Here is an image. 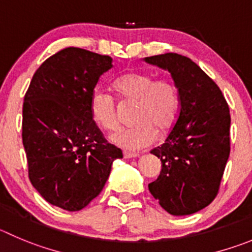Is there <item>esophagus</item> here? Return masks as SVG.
I'll return each mask as SVG.
<instances>
[{"label": "esophagus", "mask_w": 252, "mask_h": 252, "mask_svg": "<svg viewBox=\"0 0 252 252\" xmlns=\"http://www.w3.org/2000/svg\"><path fill=\"white\" fill-rule=\"evenodd\" d=\"M123 157L126 159H133V158H138L139 157V154H137V153H129V152H124L123 153Z\"/></svg>", "instance_id": "obj_1"}]
</instances>
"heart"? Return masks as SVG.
Masks as SVG:
<instances>
[{"label": "heart", "instance_id": "1", "mask_svg": "<svg viewBox=\"0 0 252 252\" xmlns=\"http://www.w3.org/2000/svg\"><path fill=\"white\" fill-rule=\"evenodd\" d=\"M126 104L135 103L131 119L135 123L110 135L114 144L126 150H140L155 142L158 131L165 134L179 117V91L171 79L155 78L149 72H129L113 84ZM93 119L102 128L113 130L119 126V108L112 94L95 89L91 98Z\"/></svg>", "mask_w": 252, "mask_h": 252}]
</instances>
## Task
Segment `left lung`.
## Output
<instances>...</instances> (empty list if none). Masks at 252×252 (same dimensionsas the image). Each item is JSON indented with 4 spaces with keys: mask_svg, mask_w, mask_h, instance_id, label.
Segmentation results:
<instances>
[{
    "mask_svg": "<svg viewBox=\"0 0 252 252\" xmlns=\"http://www.w3.org/2000/svg\"><path fill=\"white\" fill-rule=\"evenodd\" d=\"M144 61L170 73L180 98L179 117L165 143L150 152L160 159L161 171L148 188L169 214L190 215L218 195L230 155L229 105L190 58L165 53Z\"/></svg>",
    "mask_w": 252,
    "mask_h": 252,
    "instance_id": "1",
    "label": "left lung"
}]
</instances>
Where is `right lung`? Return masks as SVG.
Here are the masks:
<instances>
[{
  "label": "right lung",
  "instance_id": "obj_1",
  "mask_svg": "<svg viewBox=\"0 0 252 252\" xmlns=\"http://www.w3.org/2000/svg\"><path fill=\"white\" fill-rule=\"evenodd\" d=\"M112 62L109 56L68 47L39 65L25 95L28 176L44 200L64 210L86 208L104 188L113 161L123 158L91 112L94 88Z\"/></svg>",
  "mask_w": 252,
  "mask_h": 252
}]
</instances>
